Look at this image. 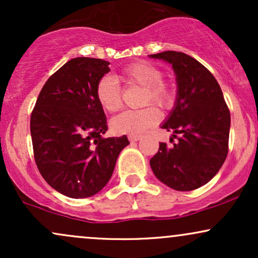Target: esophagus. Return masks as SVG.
<instances>
[{"instance_id":"34e87169","label":"esophagus","mask_w":258,"mask_h":258,"mask_svg":"<svg viewBox=\"0 0 258 258\" xmlns=\"http://www.w3.org/2000/svg\"><path fill=\"white\" fill-rule=\"evenodd\" d=\"M130 142H137L141 139V136H128Z\"/></svg>"}]
</instances>
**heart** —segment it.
Here are the masks:
<instances>
[{
    "instance_id": "1",
    "label": "heart",
    "mask_w": 258,
    "mask_h": 258,
    "mask_svg": "<svg viewBox=\"0 0 258 258\" xmlns=\"http://www.w3.org/2000/svg\"><path fill=\"white\" fill-rule=\"evenodd\" d=\"M164 73L156 65L147 61H137L127 65L121 72V79L127 85L144 87L142 105L155 104L159 108L171 109L176 102V90L171 82L162 80ZM96 97L103 109L109 112L117 111L122 105V91L111 76H103L96 86ZM161 114L154 105L139 110H126L112 117L111 130L117 135L137 136L155 126Z\"/></svg>"
}]
</instances>
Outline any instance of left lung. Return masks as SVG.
I'll use <instances>...</instances> for the list:
<instances>
[{"label":"left lung","instance_id":"8db88e82","mask_svg":"<svg viewBox=\"0 0 258 258\" xmlns=\"http://www.w3.org/2000/svg\"><path fill=\"white\" fill-rule=\"evenodd\" d=\"M150 57L172 65L178 84L176 106L161 126L173 131L178 142L171 147L160 143L150 166L170 188L194 190L214 178L227 158L229 109L217 80L197 59L174 51Z\"/></svg>","mask_w":258,"mask_h":258}]
</instances>
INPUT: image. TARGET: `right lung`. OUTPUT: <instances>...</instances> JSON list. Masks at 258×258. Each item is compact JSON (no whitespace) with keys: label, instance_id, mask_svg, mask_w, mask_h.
Listing matches in <instances>:
<instances>
[{"label":"right lung","instance_id":"obj_1","mask_svg":"<svg viewBox=\"0 0 258 258\" xmlns=\"http://www.w3.org/2000/svg\"><path fill=\"white\" fill-rule=\"evenodd\" d=\"M109 61L74 58L43 85L31 112L30 131L38 171L52 188L74 199L97 194L110 179L126 136L108 130L96 86Z\"/></svg>","mask_w":258,"mask_h":258}]
</instances>
